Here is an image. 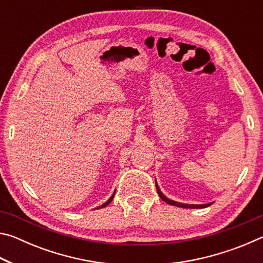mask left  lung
Listing matches in <instances>:
<instances>
[{"mask_svg":"<svg viewBox=\"0 0 263 263\" xmlns=\"http://www.w3.org/2000/svg\"><path fill=\"white\" fill-rule=\"evenodd\" d=\"M155 186H157V191H158V194L160 196V198H161L163 202H166L167 204H171V205L179 206V208H185V209H204V208H208V206H210L211 204H213V202L208 203V204H185V203H180V202L173 201V199L166 197V196L162 194V191L160 190L159 185L157 183V180H155Z\"/></svg>","mask_w":263,"mask_h":263,"instance_id":"1","label":"left lung"}]
</instances>
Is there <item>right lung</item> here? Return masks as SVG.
Returning a JSON list of instances; mask_svg holds the SVG:
<instances>
[{"mask_svg": "<svg viewBox=\"0 0 263 263\" xmlns=\"http://www.w3.org/2000/svg\"><path fill=\"white\" fill-rule=\"evenodd\" d=\"M116 191V190H115ZM114 196H115V193L112 194V196H111V197L108 199V201H106L105 203H103V204H102V205L101 206H99V208H97V209H101V208H104V206H106V205H108V204H110L111 203V201H112V199H114Z\"/></svg>", "mask_w": 263, "mask_h": 263, "instance_id": "1", "label": "right lung"}]
</instances>
